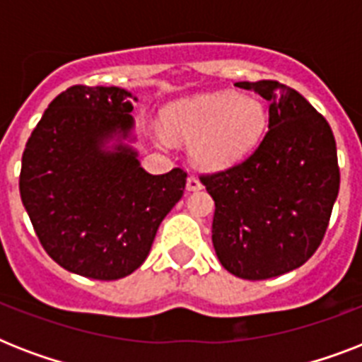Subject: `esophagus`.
<instances>
[{
	"label": "esophagus",
	"instance_id": "1",
	"mask_svg": "<svg viewBox=\"0 0 362 362\" xmlns=\"http://www.w3.org/2000/svg\"><path fill=\"white\" fill-rule=\"evenodd\" d=\"M186 187H187V192H197V189L203 187V184H201V180H199L197 176H189L186 182Z\"/></svg>",
	"mask_w": 362,
	"mask_h": 362
}]
</instances>
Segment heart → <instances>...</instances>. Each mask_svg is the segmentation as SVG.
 <instances>
[{
    "instance_id": "1",
    "label": "heart",
    "mask_w": 362,
    "mask_h": 362,
    "mask_svg": "<svg viewBox=\"0 0 362 362\" xmlns=\"http://www.w3.org/2000/svg\"><path fill=\"white\" fill-rule=\"evenodd\" d=\"M267 109L255 98L235 92L178 99L163 110L165 129L192 141V156L204 169H227L257 148L267 131ZM163 144L169 136L159 133Z\"/></svg>"
}]
</instances>
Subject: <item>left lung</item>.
<instances>
[{"mask_svg": "<svg viewBox=\"0 0 362 362\" xmlns=\"http://www.w3.org/2000/svg\"><path fill=\"white\" fill-rule=\"evenodd\" d=\"M269 101V131L244 161L203 175L214 199L212 244L223 269L267 280L298 269L320 247L340 187L331 125L293 88L237 82Z\"/></svg>", "mask_w": 362, "mask_h": 362, "instance_id": "8db88e82", "label": "left lung"}]
</instances>
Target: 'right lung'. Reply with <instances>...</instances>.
I'll return each mask as SVG.
<instances>
[{
	"label": "right lung",
	"mask_w": 362,
	"mask_h": 362,
	"mask_svg": "<svg viewBox=\"0 0 362 362\" xmlns=\"http://www.w3.org/2000/svg\"><path fill=\"white\" fill-rule=\"evenodd\" d=\"M131 99L116 86L67 88L48 105L22 153L20 197L45 252L93 280L139 269L186 189L184 170L150 175L124 142L133 141Z\"/></svg>",
	"instance_id": "right-lung-1"
}]
</instances>
